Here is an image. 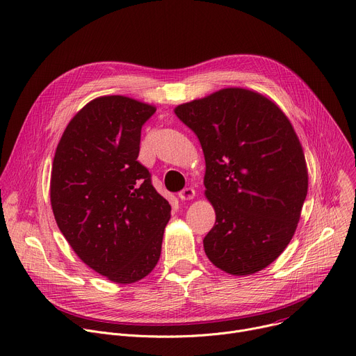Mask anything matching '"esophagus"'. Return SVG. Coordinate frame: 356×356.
<instances>
[{"mask_svg":"<svg viewBox=\"0 0 356 356\" xmlns=\"http://www.w3.org/2000/svg\"><path fill=\"white\" fill-rule=\"evenodd\" d=\"M195 196H196V191L191 187H186L179 193L180 200H191V199H195Z\"/></svg>","mask_w":356,"mask_h":356,"instance_id":"1","label":"esophagus"}]
</instances>
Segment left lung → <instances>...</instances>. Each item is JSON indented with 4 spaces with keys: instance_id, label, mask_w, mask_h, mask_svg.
<instances>
[{
    "instance_id": "1",
    "label": "left lung",
    "mask_w": 356,
    "mask_h": 356,
    "mask_svg": "<svg viewBox=\"0 0 356 356\" xmlns=\"http://www.w3.org/2000/svg\"><path fill=\"white\" fill-rule=\"evenodd\" d=\"M175 113L204 153V195L216 211L206 255L232 275L261 271L293 238L308 191L293 124L264 95L243 88L220 89Z\"/></svg>"
}]
</instances>
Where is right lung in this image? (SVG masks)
Returning a JSON list of instances; mask_svg holds the SVG:
<instances>
[{
  "label": "right lung",
  "instance_id": "1",
  "mask_svg": "<svg viewBox=\"0 0 356 356\" xmlns=\"http://www.w3.org/2000/svg\"><path fill=\"white\" fill-rule=\"evenodd\" d=\"M156 108L120 95L86 104L68 123L51 172V206L81 260L132 284L156 267L170 204L138 161L140 132Z\"/></svg>",
  "mask_w": 356,
  "mask_h": 356
}]
</instances>
